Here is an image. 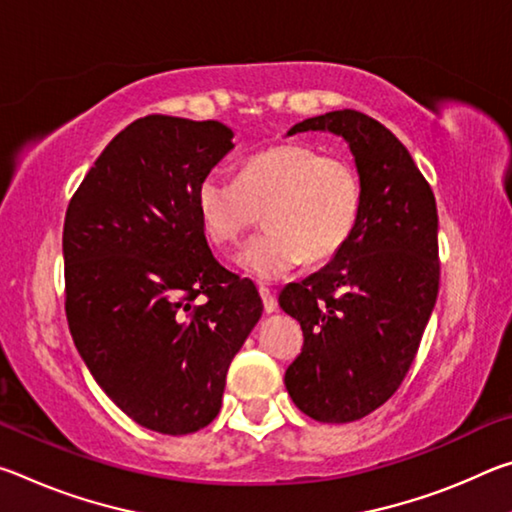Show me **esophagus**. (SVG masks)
Here are the masks:
<instances>
[{"mask_svg": "<svg viewBox=\"0 0 512 512\" xmlns=\"http://www.w3.org/2000/svg\"><path fill=\"white\" fill-rule=\"evenodd\" d=\"M259 296H262V302H264V311H266V314H273V311H277V298L273 296L271 291H268L266 287H259Z\"/></svg>", "mask_w": 512, "mask_h": 512, "instance_id": "esophagus-1", "label": "esophagus"}]
</instances>
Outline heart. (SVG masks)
<instances>
[{"mask_svg": "<svg viewBox=\"0 0 512 512\" xmlns=\"http://www.w3.org/2000/svg\"><path fill=\"white\" fill-rule=\"evenodd\" d=\"M361 178L343 155L314 146L277 144L244 162L239 178L207 173L196 187V210L207 239L235 246L264 212V235L248 241L237 264L262 282L289 275L305 259L334 257L357 230Z\"/></svg>", "mask_w": 512, "mask_h": 512, "instance_id": "b5f03b06", "label": "heart"}]
</instances>
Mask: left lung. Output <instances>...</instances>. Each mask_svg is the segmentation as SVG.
Here are the masks:
<instances>
[{
	"label": "left lung",
	"instance_id": "8db88e82",
	"mask_svg": "<svg viewBox=\"0 0 512 512\" xmlns=\"http://www.w3.org/2000/svg\"><path fill=\"white\" fill-rule=\"evenodd\" d=\"M343 137L361 178L357 230L332 262L280 293L305 334L284 372L293 404L318 422L379 409L409 372L438 298V210L397 137L357 110L300 121L287 135Z\"/></svg>",
	"mask_w": 512,
	"mask_h": 512
}]
</instances>
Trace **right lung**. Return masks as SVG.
Returning a JSON list of instances; mask_svg holds the SVG:
<instances>
[{
	"label": "right lung",
	"instance_id": "add662e5",
	"mask_svg": "<svg viewBox=\"0 0 512 512\" xmlns=\"http://www.w3.org/2000/svg\"><path fill=\"white\" fill-rule=\"evenodd\" d=\"M232 137L212 119H137L65 214L76 350L128 418L169 436L216 418L230 361L264 309L255 284L214 257L196 210V187L235 149Z\"/></svg>",
	"mask_w": 512,
	"mask_h": 512
}]
</instances>
